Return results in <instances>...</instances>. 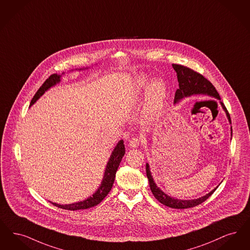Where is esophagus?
Wrapping results in <instances>:
<instances>
[{"instance_id":"1","label":"esophagus","mask_w":250,"mask_h":250,"mask_svg":"<svg viewBox=\"0 0 250 250\" xmlns=\"http://www.w3.org/2000/svg\"><path fill=\"white\" fill-rule=\"evenodd\" d=\"M140 144H141V140L139 138H137V137H133L129 141V146H130V147H132V148L138 147L140 146Z\"/></svg>"}]
</instances>
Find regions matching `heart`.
<instances>
[{"label": "heart", "mask_w": 250, "mask_h": 250, "mask_svg": "<svg viewBox=\"0 0 250 250\" xmlns=\"http://www.w3.org/2000/svg\"><path fill=\"white\" fill-rule=\"evenodd\" d=\"M135 92L138 95L146 96L145 112L148 117L157 116L163 108L167 87L163 80H154L149 82L146 76H139L135 84Z\"/></svg>", "instance_id": "heart-1"}]
</instances>
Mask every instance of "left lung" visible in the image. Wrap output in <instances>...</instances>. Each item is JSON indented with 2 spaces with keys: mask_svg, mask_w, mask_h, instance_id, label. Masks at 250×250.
<instances>
[{
  "mask_svg": "<svg viewBox=\"0 0 250 250\" xmlns=\"http://www.w3.org/2000/svg\"><path fill=\"white\" fill-rule=\"evenodd\" d=\"M173 68L176 72L177 80H178V86L179 87L175 91L174 95V104H178L182 99L187 97H190L193 95H207L210 97L216 98L219 101V104H221L222 108L225 111L229 123L231 124V120L229 114L223 104V103L220 101V96L217 91V89L212 85L210 81H208L206 77L198 74L195 71L186 67V66L179 65V64H173ZM230 136H232V128L230 127ZM231 139V138H230ZM146 173L148 178L149 187L152 191L154 197L161 203L163 206L175 208V209H185L189 207H196L204 203L207 199L214 193V191L217 188H215L213 190H211L207 195L202 196L200 198H197L194 200H180L174 197L167 195L163 189H161L157 184L155 183L153 179L152 174L150 171L149 164L146 163Z\"/></svg>",
  "mask_w": 250,
  "mask_h": 250,
  "instance_id": "1",
  "label": "left lung"
}]
</instances>
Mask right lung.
Masks as SVG:
<instances>
[{
	"mask_svg": "<svg viewBox=\"0 0 250 250\" xmlns=\"http://www.w3.org/2000/svg\"><path fill=\"white\" fill-rule=\"evenodd\" d=\"M88 68H80L78 70H85ZM77 70V69H76ZM74 71V70H72ZM65 73H62V75H58L54 74L49 76L43 83V85L40 87V88L37 90V92L35 93V95L33 96V100L31 102V106L33 104L43 95L45 91H47L50 87H54L55 85H57L58 83L61 82L62 80V76H63ZM125 155V146L123 144V140H120L119 143L117 144V146H115V148L113 149V151L111 153V156L109 158L108 163L106 164L105 167V171L104 174V178L103 181L100 185V187L98 188L97 190L87 198L84 201H80L77 203L74 204H69V205H59L56 203H52L55 207H58L59 208H62L66 210H83V209H87L90 207H95L99 205L109 193V191L111 190L114 181H115V177H116V173L118 171V168L120 166V162L123 158V156Z\"/></svg>",
	"mask_w": 250,
	"mask_h": 250,
	"instance_id": "1",
	"label": "right lung"
}]
</instances>
